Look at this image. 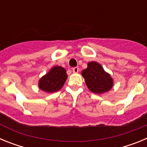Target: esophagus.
<instances>
[{
    "label": "esophagus",
    "instance_id": "34e87169",
    "mask_svg": "<svg viewBox=\"0 0 147 147\" xmlns=\"http://www.w3.org/2000/svg\"><path fill=\"white\" fill-rule=\"evenodd\" d=\"M72 71H73V72H74V73H78V71H80V68H79L78 67H73Z\"/></svg>",
    "mask_w": 147,
    "mask_h": 147
}]
</instances>
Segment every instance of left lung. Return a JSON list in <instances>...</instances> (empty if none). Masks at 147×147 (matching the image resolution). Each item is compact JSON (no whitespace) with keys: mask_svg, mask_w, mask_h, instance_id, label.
Wrapping results in <instances>:
<instances>
[{"mask_svg":"<svg viewBox=\"0 0 147 147\" xmlns=\"http://www.w3.org/2000/svg\"><path fill=\"white\" fill-rule=\"evenodd\" d=\"M82 75L88 89L94 93H106L113 85L112 77L96 62H90L86 69L82 71Z\"/></svg>","mask_w":147,"mask_h":147,"instance_id":"1","label":"left lung"}]
</instances>
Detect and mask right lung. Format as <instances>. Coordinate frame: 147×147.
I'll return each mask as SVG.
<instances>
[{
  "label": "right lung",
  "instance_id": "add662e5",
  "mask_svg": "<svg viewBox=\"0 0 147 147\" xmlns=\"http://www.w3.org/2000/svg\"><path fill=\"white\" fill-rule=\"evenodd\" d=\"M67 78V75L64 67L54 66L40 79L38 83L39 88L47 93L57 92L64 85Z\"/></svg>",
  "mask_w": 147,
  "mask_h": 147
}]
</instances>
